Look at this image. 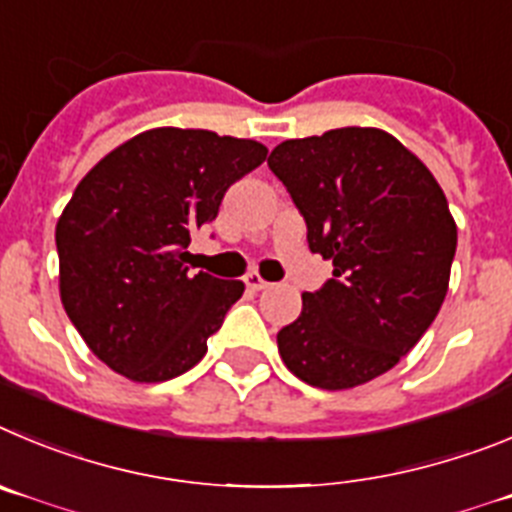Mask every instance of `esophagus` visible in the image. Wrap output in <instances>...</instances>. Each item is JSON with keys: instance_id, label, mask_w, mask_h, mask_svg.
I'll return each instance as SVG.
<instances>
[{"instance_id": "1", "label": "esophagus", "mask_w": 512, "mask_h": 512, "mask_svg": "<svg viewBox=\"0 0 512 512\" xmlns=\"http://www.w3.org/2000/svg\"><path fill=\"white\" fill-rule=\"evenodd\" d=\"M245 285H247V288H250V290H265L270 283H267V280H262V275L247 273V275H245Z\"/></svg>"}]
</instances>
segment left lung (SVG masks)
Instances as JSON below:
<instances>
[{"instance_id": "obj_1", "label": "left lung", "mask_w": 512, "mask_h": 512, "mask_svg": "<svg viewBox=\"0 0 512 512\" xmlns=\"http://www.w3.org/2000/svg\"><path fill=\"white\" fill-rule=\"evenodd\" d=\"M267 165L334 273L278 331L285 367L313 388L375 380L434 324L449 288L457 224L431 170L393 135L342 127L285 140Z\"/></svg>"}]
</instances>
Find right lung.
Segmentation results:
<instances>
[{
	"mask_svg": "<svg viewBox=\"0 0 512 512\" xmlns=\"http://www.w3.org/2000/svg\"><path fill=\"white\" fill-rule=\"evenodd\" d=\"M267 158L255 140L160 127L132 137L76 186L55 227L61 301L91 352L135 382L183 375L245 285L191 273V232Z\"/></svg>",
	"mask_w": 512,
	"mask_h": 512,
	"instance_id": "right-lung-1",
	"label": "right lung"
}]
</instances>
